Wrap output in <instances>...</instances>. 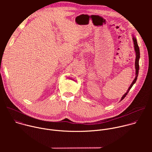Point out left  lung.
I'll return each mask as SVG.
<instances>
[{
	"instance_id": "left-lung-1",
	"label": "left lung",
	"mask_w": 152,
	"mask_h": 152,
	"mask_svg": "<svg viewBox=\"0 0 152 152\" xmlns=\"http://www.w3.org/2000/svg\"><path fill=\"white\" fill-rule=\"evenodd\" d=\"M132 40L134 42V50L135 52V56H136V58H135V79H134V80L132 81V83L131 84V85L129 86V88L127 89V91L126 92V93L122 96V97L121 98V100L120 102H121L122 100L124 99V98L126 96V95L127 94V93H129V90H131V88L132 87V86L134 85V84L136 82L137 79V77L138 76V73H139V60L140 58V49L138 45V42H137V38L135 36V35L133 34L132 35Z\"/></svg>"
}]
</instances>
